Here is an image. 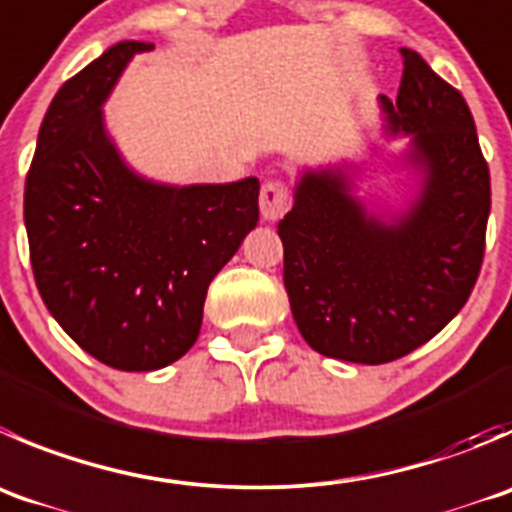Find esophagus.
<instances>
[{
  "label": "esophagus",
  "mask_w": 512,
  "mask_h": 512,
  "mask_svg": "<svg viewBox=\"0 0 512 512\" xmlns=\"http://www.w3.org/2000/svg\"><path fill=\"white\" fill-rule=\"evenodd\" d=\"M290 187L282 180H267L260 190V212L265 220L277 222L287 210H290Z\"/></svg>",
  "instance_id": "1"
}]
</instances>
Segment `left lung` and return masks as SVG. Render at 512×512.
Listing matches in <instances>:
<instances>
[{"label": "left lung", "mask_w": 512, "mask_h": 512, "mask_svg": "<svg viewBox=\"0 0 512 512\" xmlns=\"http://www.w3.org/2000/svg\"><path fill=\"white\" fill-rule=\"evenodd\" d=\"M393 132L413 135L425 167L418 202L398 220L365 215L342 170L305 172L277 225L297 330L335 360L382 365L438 335L468 302L485 255L490 170L463 94L413 49H400Z\"/></svg>", "instance_id": "obj_1"}]
</instances>
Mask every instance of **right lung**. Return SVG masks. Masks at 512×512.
I'll return each instance as SVG.
<instances>
[{
  "label": "right lung",
  "instance_id": "right-lung-1",
  "mask_svg": "<svg viewBox=\"0 0 512 512\" xmlns=\"http://www.w3.org/2000/svg\"><path fill=\"white\" fill-rule=\"evenodd\" d=\"M145 42H119L59 87L24 185L44 305L104 365L160 370L200 335L207 287L257 225V177L167 187L137 177L104 135L102 102Z\"/></svg>",
  "mask_w": 512,
  "mask_h": 512
}]
</instances>
